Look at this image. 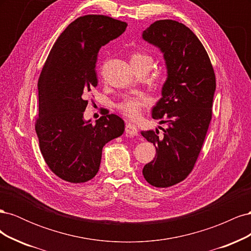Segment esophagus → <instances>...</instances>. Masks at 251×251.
I'll list each match as a JSON object with an SVG mask.
<instances>
[{
  "instance_id": "esophagus-1",
  "label": "esophagus",
  "mask_w": 251,
  "mask_h": 251,
  "mask_svg": "<svg viewBox=\"0 0 251 251\" xmlns=\"http://www.w3.org/2000/svg\"><path fill=\"white\" fill-rule=\"evenodd\" d=\"M126 133L128 134V135H137L138 134L137 126H136L132 123H126Z\"/></svg>"
}]
</instances>
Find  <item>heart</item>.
I'll use <instances>...</instances> for the list:
<instances>
[{
    "instance_id": "obj_1",
    "label": "heart",
    "mask_w": 251,
    "mask_h": 251,
    "mask_svg": "<svg viewBox=\"0 0 251 251\" xmlns=\"http://www.w3.org/2000/svg\"><path fill=\"white\" fill-rule=\"evenodd\" d=\"M131 62H149L151 64V58L146 54H141V53H135L132 55ZM147 103L148 100L146 97L128 96L118 104V109L124 115L135 119L140 116L142 108Z\"/></svg>"
}]
</instances>
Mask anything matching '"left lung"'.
Wrapping results in <instances>:
<instances>
[{
	"label": "left lung",
	"instance_id": "1",
	"mask_svg": "<svg viewBox=\"0 0 251 251\" xmlns=\"http://www.w3.org/2000/svg\"><path fill=\"white\" fill-rule=\"evenodd\" d=\"M142 39L163 54L166 79L151 117L168 125L162 136L158 128L141 132L156 148L142 174L151 185L168 187L184 180L199 156L211 119L216 76L202 43L181 23L157 21Z\"/></svg>",
	"mask_w": 251,
	"mask_h": 251
}]
</instances>
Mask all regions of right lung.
I'll use <instances>...</instances> for the list:
<instances>
[{"label": "right lung", "instance_id": "obj_1", "mask_svg": "<svg viewBox=\"0 0 251 251\" xmlns=\"http://www.w3.org/2000/svg\"><path fill=\"white\" fill-rule=\"evenodd\" d=\"M126 23L104 16H85L58 36L44 65L39 83L35 131L49 169L71 183L92 179L100 170L102 148L125 132V121L108 111L92 125L83 118L93 87L100 49L126 31Z\"/></svg>", "mask_w": 251, "mask_h": 251}]
</instances>
